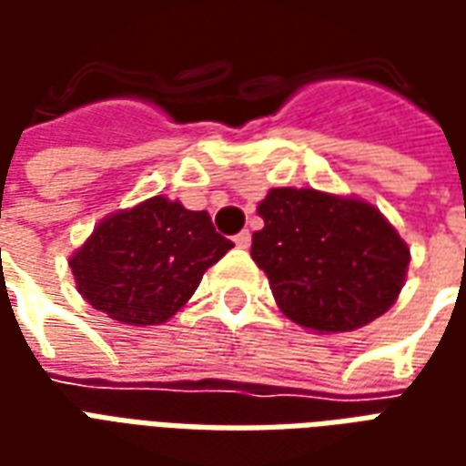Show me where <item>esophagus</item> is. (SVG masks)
Wrapping results in <instances>:
<instances>
[{
  "label": "esophagus",
  "instance_id": "obj_1",
  "mask_svg": "<svg viewBox=\"0 0 466 466\" xmlns=\"http://www.w3.org/2000/svg\"><path fill=\"white\" fill-rule=\"evenodd\" d=\"M234 244H237L239 249H249V244H252V234L244 229V232H239L237 237H234Z\"/></svg>",
  "mask_w": 466,
  "mask_h": 466
}]
</instances>
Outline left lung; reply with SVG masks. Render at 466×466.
I'll list each match as a JSON object with an SVG mask.
<instances>
[{
	"label": "left lung",
	"instance_id": "left-lung-1",
	"mask_svg": "<svg viewBox=\"0 0 466 466\" xmlns=\"http://www.w3.org/2000/svg\"><path fill=\"white\" fill-rule=\"evenodd\" d=\"M257 212L252 259L279 309L312 332H351L397 302L410 247L384 214L357 197L269 189Z\"/></svg>",
	"mask_w": 466,
	"mask_h": 466
}]
</instances>
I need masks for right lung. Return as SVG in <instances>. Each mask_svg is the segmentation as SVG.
I'll return each instance as SVG.
<instances>
[{
    "mask_svg": "<svg viewBox=\"0 0 466 466\" xmlns=\"http://www.w3.org/2000/svg\"><path fill=\"white\" fill-rule=\"evenodd\" d=\"M234 244L207 212L152 197L105 217L69 259L79 294L122 324H162L189 302L204 272Z\"/></svg>",
    "mask_w": 466,
    "mask_h": 466,
    "instance_id": "1",
    "label": "right lung"
}]
</instances>
